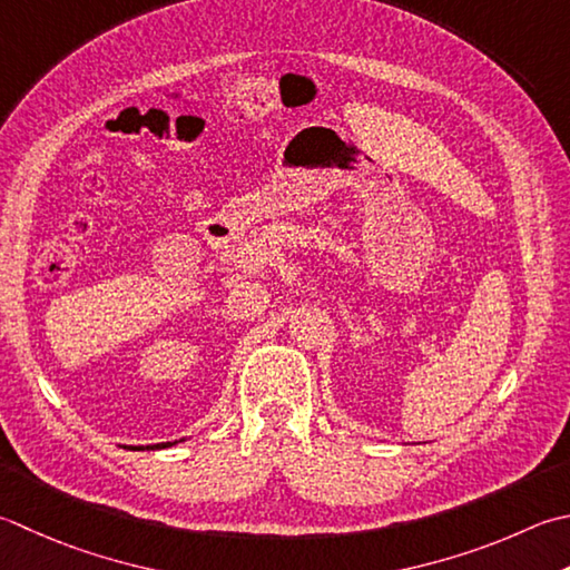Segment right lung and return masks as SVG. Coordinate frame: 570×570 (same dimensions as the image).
<instances>
[{
  "instance_id": "right-lung-1",
  "label": "right lung",
  "mask_w": 570,
  "mask_h": 570,
  "mask_svg": "<svg viewBox=\"0 0 570 570\" xmlns=\"http://www.w3.org/2000/svg\"><path fill=\"white\" fill-rule=\"evenodd\" d=\"M170 444H175V442H163V444H153V448H170ZM153 448H148V450H153ZM132 450H142V448H132Z\"/></svg>"
}]
</instances>
